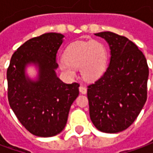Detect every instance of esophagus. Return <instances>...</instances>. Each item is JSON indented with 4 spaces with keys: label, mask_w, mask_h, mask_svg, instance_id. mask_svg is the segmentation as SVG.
Listing matches in <instances>:
<instances>
[{
    "label": "esophagus",
    "mask_w": 153,
    "mask_h": 153,
    "mask_svg": "<svg viewBox=\"0 0 153 153\" xmlns=\"http://www.w3.org/2000/svg\"><path fill=\"white\" fill-rule=\"evenodd\" d=\"M79 92L82 94H86L87 93V88L86 87L83 86V85H80L79 88Z\"/></svg>",
    "instance_id": "1"
}]
</instances>
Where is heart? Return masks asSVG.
I'll return each instance as SVG.
<instances>
[{"label": "heart", "instance_id": "obj_1", "mask_svg": "<svg viewBox=\"0 0 153 153\" xmlns=\"http://www.w3.org/2000/svg\"><path fill=\"white\" fill-rule=\"evenodd\" d=\"M108 51L105 44L96 40L78 41L70 43L59 62L60 69L69 77H74L76 68L87 80L102 76L107 65Z\"/></svg>", "mask_w": 153, "mask_h": 153}]
</instances>
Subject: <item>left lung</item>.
Instances as JSON below:
<instances>
[{
    "instance_id": "1",
    "label": "left lung",
    "mask_w": 153,
    "mask_h": 153,
    "mask_svg": "<svg viewBox=\"0 0 153 153\" xmlns=\"http://www.w3.org/2000/svg\"><path fill=\"white\" fill-rule=\"evenodd\" d=\"M95 35L106 41L111 58L105 73L88 87L90 118L98 130L115 134L129 127L144 106L149 70L144 55L127 38Z\"/></svg>"
}]
</instances>
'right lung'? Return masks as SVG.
Masks as SVG:
<instances>
[{
    "label": "right lung",
    "instance_id": "right-lung-1",
    "mask_svg": "<svg viewBox=\"0 0 153 153\" xmlns=\"http://www.w3.org/2000/svg\"><path fill=\"white\" fill-rule=\"evenodd\" d=\"M64 38L47 33L29 39L13 54L7 70L10 106L25 128L38 137H52L63 130L79 93V83H65L56 72ZM30 65L37 69L35 79L26 72Z\"/></svg>",
    "mask_w": 153,
    "mask_h": 153
}]
</instances>
